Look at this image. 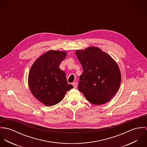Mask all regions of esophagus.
<instances>
[{"label":"esophagus","mask_w":147,"mask_h":147,"mask_svg":"<svg viewBox=\"0 0 147 147\" xmlns=\"http://www.w3.org/2000/svg\"><path fill=\"white\" fill-rule=\"evenodd\" d=\"M73 86H74V87L75 88H77V86H78V83H76V82H74L73 84Z\"/></svg>","instance_id":"esophagus-1"}]
</instances>
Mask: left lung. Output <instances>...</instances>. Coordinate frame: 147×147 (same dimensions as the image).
I'll use <instances>...</instances> for the list:
<instances>
[{
    "label": "left lung",
    "mask_w": 147,
    "mask_h": 147,
    "mask_svg": "<svg viewBox=\"0 0 147 147\" xmlns=\"http://www.w3.org/2000/svg\"><path fill=\"white\" fill-rule=\"evenodd\" d=\"M75 54L83 69L80 76L79 91L92 104L107 103L117 93L121 85L118 65L111 56L97 47L78 50Z\"/></svg>",
    "instance_id": "obj_1"
}]
</instances>
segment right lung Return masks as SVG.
Wrapping results in <instances>:
<instances>
[{"instance_id":"add662e5","label":"right lung","mask_w":147,"mask_h":147,"mask_svg":"<svg viewBox=\"0 0 147 147\" xmlns=\"http://www.w3.org/2000/svg\"><path fill=\"white\" fill-rule=\"evenodd\" d=\"M66 56L65 51L49 50L37 58L30 69L28 75L30 90L45 106L58 104L66 92L74 88L68 84L65 73L59 67Z\"/></svg>"}]
</instances>
